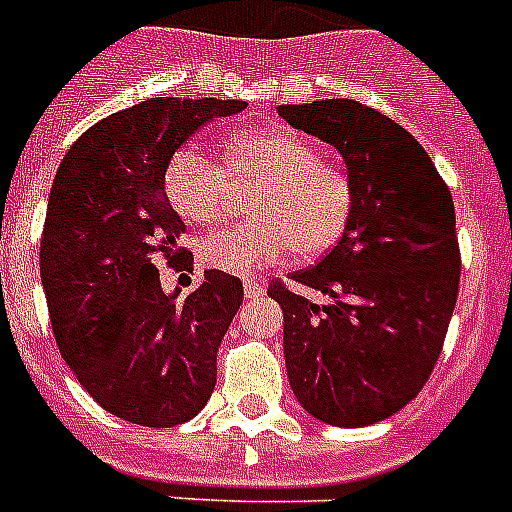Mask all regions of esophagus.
I'll return each instance as SVG.
<instances>
[{
  "mask_svg": "<svg viewBox=\"0 0 512 512\" xmlns=\"http://www.w3.org/2000/svg\"><path fill=\"white\" fill-rule=\"evenodd\" d=\"M265 294V286L260 281H255V278H247L244 281V296L247 299H257V296H263Z\"/></svg>",
  "mask_w": 512,
  "mask_h": 512,
  "instance_id": "esophagus-1",
  "label": "esophagus"
}]
</instances>
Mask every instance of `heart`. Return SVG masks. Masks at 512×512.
I'll use <instances>...</instances> for the list:
<instances>
[{"instance_id":"heart-1","label":"heart","mask_w":512,"mask_h":512,"mask_svg":"<svg viewBox=\"0 0 512 512\" xmlns=\"http://www.w3.org/2000/svg\"><path fill=\"white\" fill-rule=\"evenodd\" d=\"M210 161L184 145L169 158L163 190L182 218L213 226L234 208L236 192H255L252 221L218 231L200 244V260L226 273H252L291 249L312 260L341 239L354 210V182L307 137L278 127L239 132L226 145V161Z\"/></svg>"}]
</instances>
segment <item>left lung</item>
Returning a JSON list of instances; mask_svg holds the SVG:
<instances>
[{
	"instance_id": "1",
	"label": "left lung",
	"mask_w": 512,
	"mask_h": 512,
	"mask_svg": "<svg viewBox=\"0 0 512 512\" xmlns=\"http://www.w3.org/2000/svg\"><path fill=\"white\" fill-rule=\"evenodd\" d=\"M294 130L341 153L354 182L349 226L283 283V359L296 401L333 427H369L424 388L448 333L461 281L450 190L401 124L351 98L278 106Z\"/></svg>"
}]
</instances>
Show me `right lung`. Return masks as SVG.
<instances>
[{"mask_svg": "<svg viewBox=\"0 0 512 512\" xmlns=\"http://www.w3.org/2000/svg\"><path fill=\"white\" fill-rule=\"evenodd\" d=\"M247 109L221 98H148L93 124L59 163L41 236V283L59 354L101 409L140 427L203 411L242 281L205 270L190 294L161 289L158 257L190 270L166 163L203 124Z\"/></svg>", "mask_w": 512, "mask_h": 512, "instance_id": "add662e5", "label": "right lung"}]
</instances>
